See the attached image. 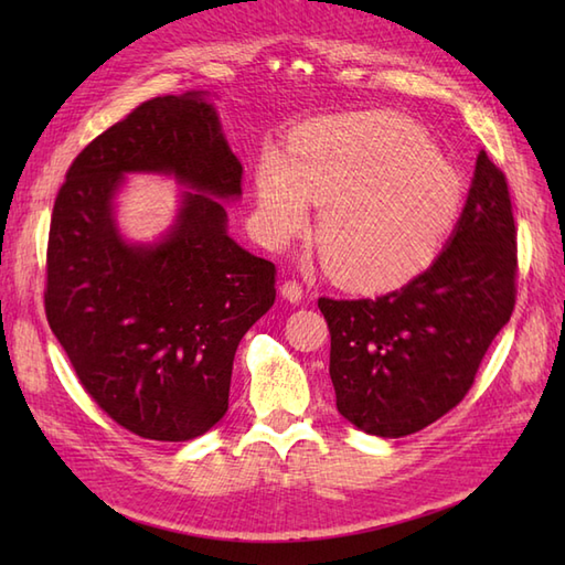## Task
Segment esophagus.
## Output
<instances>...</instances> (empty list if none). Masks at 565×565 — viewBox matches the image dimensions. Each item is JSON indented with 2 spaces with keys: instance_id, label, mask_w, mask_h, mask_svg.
I'll return each instance as SVG.
<instances>
[{
  "instance_id": "1",
  "label": "esophagus",
  "mask_w": 565,
  "mask_h": 565,
  "mask_svg": "<svg viewBox=\"0 0 565 565\" xmlns=\"http://www.w3.org/2000/svg\"><path fill=\"white\" fill-rule=\"evenodd\" d=\"M281 296L291 303H301L303 301V284L296 281V279H286L281 284Z\"/></svg>"
}]
</instances>
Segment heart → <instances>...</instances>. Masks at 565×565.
Masks as SVG:
<instances>
[{
	"instance_id": "b5f03b06",
	"label": "heart",
	"mask_w": 565,
	"mask_h": 565,
	"mask_svg": "<svg viewBox=\"0 0 565 565\" xmlns=\"http://www.w3.org/2000/svg\"><path fill=\"white\" fill-rule=\"evenodd\" d=\"M264 233L276 245L303 233L322 206L318 247L330 271L362 291L425 271L459 218L461 184L427 136L393 114L306 126L291 158L262 152L255 174Z\"/></svg>"
}]
</instances>
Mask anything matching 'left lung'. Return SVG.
<instances>
[{"label": "left lung", "instance_id": "1", "mask_svg": "<svg viewBox=\"0 0 565 565\" xmlns=\"http://www.w3.org/2000/svg\"><path fill=\"white\" fill-rule=\"evenodd\" d=\"M514 298L518 227L508 179L481 150L459 225L429 269L379 298H318L338 411L391 439L431 425L471 391Z\"/></svg>", "mask_w": 565, "mask_h": 565}]
</instances>
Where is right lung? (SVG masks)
I'll use <instances>...</instances> for the list:
<instances>
[{
	"label": "right lung",
	"mask_w": 565,
	"mask_h": 565,
	"mask_svg": "<svg viewBox=\"0 0 565 565\" xmlns=\"http://www.w3.org/2000/svg\"><path fill=\"white\" fill-rule=\"evenodd\" d=\"M126 171L196 188L164 244L126 246L110 199ZM243 164L201 94L154 97L72 160L45 252V318L89 398L142 439L186 441L227 411L239 340L276 298V267L225 233L215 200Z\"/></svg>",
	"instance_id": "1"
}]
</instances>
